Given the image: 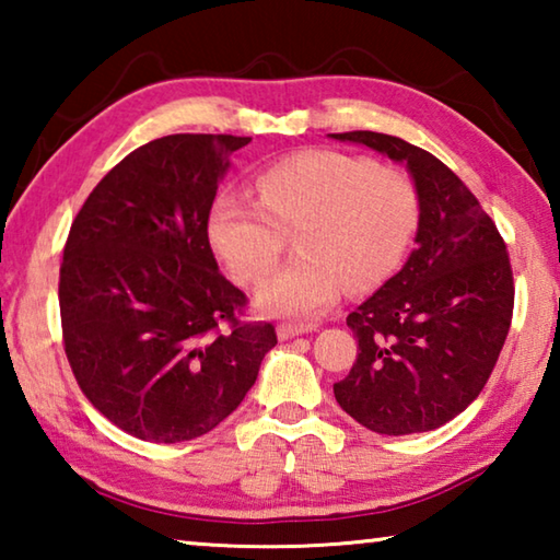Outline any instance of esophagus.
I'll list each match as a JSON object with an SVG mask.
<instances>
[{
  "label": "esophagus",
  "instance_id": "obj_1",
  "mask_svg": "<svg viewBox=\"0 0 560 560\" xmlns=\"http://www.w3.org/2000/svg\"><path fill=\"white\" fill-rule=\"evenodd\" d=\"M308 330H314V326H303V324H279L277 326V336L279 340H289L293 336H303L308 334Z\"/></svg>",
  "mask_w": 560,
  "mask_h": 560
}]
</instances>
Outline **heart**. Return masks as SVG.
<instances>
[{
  "label": "heart",
  "mask_w": 560,
  "mask_h": 560,
  "mask_svg": "<svg viewBox=\"0 0 560 560\" xmlns=\"http://www.w3.org/2000/svg\"><path fill=\"white\" fill-rule=\"evenodd\" d=\"M259 197L224 189L207 212V236L234 279H261L296 232L299 257L257 289L277 316H318L340 291H371L400 267L422 202L405 173L338 150H303L264 170Z\"/></svg>",
  "instance_id": "b5f03b06"
}]
</instances>
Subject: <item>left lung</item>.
Listing matches in <instances>:
<instances>
[{"label":"left lung","mask_w":560,"mask_h":560,"mask_svg":"<svg viewBox=\"0 0 560 560\" xmlns=\"http://www.w3.org/2000/svg\"><path fill=\"white\" fill-rule=\"evenodd\" d=\"M402 163L422 202L405 267L348 314L358 358L336 400L377 434L438 430L477 400L514 314V277L497 224L428 150L373 130L330 132Z\"/></svg>","instance_id":"1"}]
</instances>
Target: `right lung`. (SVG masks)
<instances>
[{"label": "right lung", "instance_id": "right-lung-1", "mask_svg": "<svg viewBox=\"0 0 560 560\" xmlns=\"http://www.w3.org/2000/svg\"><path fill=\"white\" fill-rule=\"evenodd\" d=\"M252 138L177 132L132 150L93 187L63 246V348L83 395L122 432L175 444L230 417L277 346L242 324L207 212Z\"/></svg>", "mask_w": 560, "mask_h": 560}]
</instances>
